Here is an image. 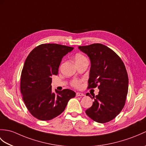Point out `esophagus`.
I'll return each mask as SVG.
<instances>
[{"label": "esophagus", "instance_id": "1", "mask_svg": "<svg viewBox=\"0 0 146 146\" xmlns=\"http://www.w3.org/2000/svg\"><path fill=\"white\" fill-rule=\"evenodd\" d=\"M76 96H84V94L82 93H79V92H77L76 93Z\"/></svg>", "mask_w": 146, "mask_h": 146}]
</instances>
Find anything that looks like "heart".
<instances>
[{
    "mask_svg": "<svg viewBox=\"0 0 146 146\" xmlns=\"http://www.w3.org/2000/svg\"><path fill=\"white\" fill-rule=\"evenodd\" d=\"M84 58H86V57L81 53H76L74 55V61H75L76 63H78V62H81V61H82ZM81 82H82V80H81L73 79V80L71 81L70 84L71 86L75 88H80L81 86Z\"/></svg>",
    "mask_w": 146,
    "mask_h": 146,
    "instance_id": "obj_1",
    "label": "heart"
}]
</instances>
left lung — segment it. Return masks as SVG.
Instances as JSON below:
<instances>
[{
    "label": "left lung",
    "mask_w": 146,
    "mask_h": 146,
    "mask_svg": "<svg viewBox=\"0 0 146 146\" xmlns=\"http://www.w3.org/2000/svg\"><path fill=\"white\" fill-rule=\"evenodd\" d=\"M91 60L88 88L100 90L92 106L86 110L91 119L100 123L113 120L123 109L128 91V76L121 58L109 47L101 43L79 46Z\"/></svg>",
    "instance_id": "8db88e82"
}]
</instances>
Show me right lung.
<instances>
[{
  "mask_svg": "<svg viewBox=\"0 0 146 146\" xmlns=\"http://www.w3.org/2000/svg\"><path fill=\"white\" fill-rule=\"evenodd\" d=\"M73 47L43 43L33 49L24 63L20 78V91L27 110L33 116L48 121L65 110L68 101L76 96L65 89L52 91V74L57 75L62 59Z\"/></svg>",
  "mask_w": 146,
  "mask_h": 146,
  "instance_id": "add662e5",
  "label": "right lung"
}]
</instances>
